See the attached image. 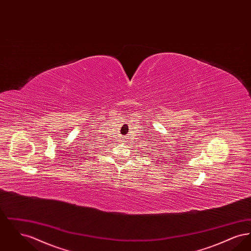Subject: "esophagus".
Masks as SVG:
<instances>
[{
    "label": "esophagus",
    "mask_w": 251,
    "mask_h": 251,
    "mask_svg": "<svg viewBox=\"0 0 251 251\" xmlns=\"http://www.w3.org/2000/svg\"><path fill=\"white\" fill-rule=\"evenodd\" d=\"M122 142L124 144H128L130 141H129V139H127V138H124L123 140H122Z\"/></svg>",
    "instance_id": "obj_1"
}]
</instances>
